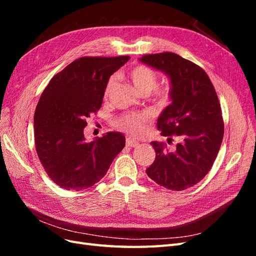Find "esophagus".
I'll return each instance as SVG.
<instances>
[{"mask_svg":"<svg viewBox=\"0 0 256 256\" xmlns=\"http://www.w3.org/2000/svg\"><path fill=\"white\" fill-rule=\"evenodd\" d=\"M138 144L140 143L134 140V138H126V146H128V147H136Z\"/></svg>","mask_w":256,"mask_h":256,"instance_id":"1","label":"esophagus"}]
</instances>
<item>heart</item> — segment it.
Instances as JSON below:
<instances>
[{
  "label": "heart",
  "mask_w": 256,
  "mask_h": 256,
  "mask_svg": "<svg viewBox=\"0 0 256 256\" xmlns=\"http://www.w3.org/2000/svg\"><path fill=\"white\" fill-rule=\"evenodd\" d=\"M129 78L132 81L136 88L143 95H152V102L154 106L164 109L173 99V90L170 85H157L158 74L150 66L143 64L136 65L130 69ZM118 78L112 76L108 81L104 88V97L110 95L114 88ZM152 122V115L147 112H127L118 116L113 122L115 128L132 136H142L146 134L147 126Z\"/></svg>",
  "instance_id": "obj_1"
}]
</instances>
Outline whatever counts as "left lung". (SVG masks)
<instances>
[{"instance_id":"left-lung-1","label":"left lung","mask_w":256,"mask_h":256,"mask_svg":"<svg viewBox=\"0 0 256 256\" xmlns=\"http://www.w3.org/2000/svg\"><path fill=\"white\" fill-rule=\"evenodd\" d=\"M141 62L171 79L172 104L159 116L157 127L168 136V144L174 136L180 138L172 150L164 142L150 143L156 158L146 174L162 187L182 191L203 180L219 152L224 134L219 99L204 69L176 53L145 54Z\"/></svg>"}]
</instances>
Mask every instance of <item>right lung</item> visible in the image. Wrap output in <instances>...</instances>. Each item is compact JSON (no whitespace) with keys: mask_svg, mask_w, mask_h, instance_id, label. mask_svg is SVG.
I'll use <instances>...</instances> for the list:
<instances>
[{"mask_svg":"<svg viewBox=\"0 0 256 256\" xmlns=\"http://www.w3.org/2000/svg\"><path fill=\"white\" fill-rule=\"evenodd\" d=\"M129 56H84L56 74L34 115L35 147L46 173L65 190L88 189L106 174L125 147V136L108 132L86 142V118L102 104L106 85Z\"/></svg>","mask_w":256,"mask_h":256,"instance_id":"right-lung-1","label":"right lung"}]
</instances>
